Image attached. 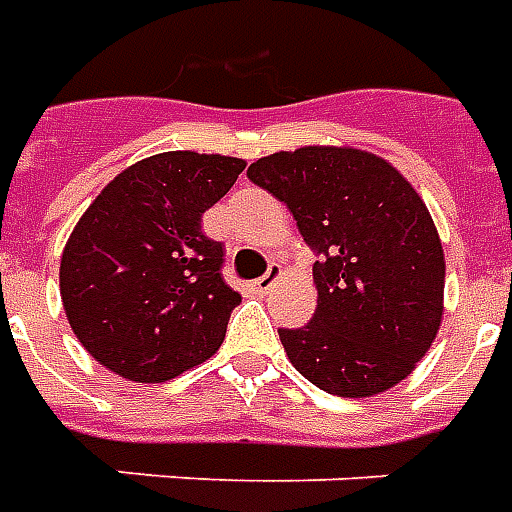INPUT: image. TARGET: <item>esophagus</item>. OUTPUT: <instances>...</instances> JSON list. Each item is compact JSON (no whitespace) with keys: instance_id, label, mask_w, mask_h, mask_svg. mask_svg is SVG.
Returning a JSON list of instances; mask_svg holds the SVG:
<instances>
[{"instance_id":"obj_1","label":"esophagus","mask_w":512,"mask_h":512,"mask_svg":"<svg viewBox=\"0 0 512 512\" xmlns=\"http://www.w3.org/2000/svg\"><path fill=\"white\" fill-rule=\"evenodd\" d=\"M281 275H284L281 264H270V267H267V273L253 281V289H256L259 295H264V292H270V289H273V284L281 278Z\"/></svg>"}]
</instances>
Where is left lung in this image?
Returning a JSON list of instances; mask_svg holds the SVG:
<instances>
[{
	"instance_id": "1",
	"label": "left lung",
	"mask_w": 512,
	"mask_h": 512,
	"mask_svg": "<svg viewBox=\"0 0 512 512\" xmlns=\"http://www.w3.org/2000/svg\"><path fill=\"white\" fill-rule=\"evenodd\" d=\"M248 179L284 201L317 256L314 317L278 328L297 372L339 397H372L408 378L444 311V250L416 190L358 148L270 154Z\"/></svg>"
}]
</instances>
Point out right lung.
<instances>
[{"label":"right lung","mask_w":512,"mask_h":512,"mask_svg":"<svg viewBox=\"0 0 512 512\" xmlns=\"http://www.w3.org/2000/svg\"><path fill=\"white\" fill-rule=\"evenodd\" d=\"M245 162L165 151L118 173L79 217L60 262V297L76 339L99 364L162 383L223 344L242 297L223 281V242L201 217Z\"/></svg>","instance_id":"obj_1"}]
</instances>
